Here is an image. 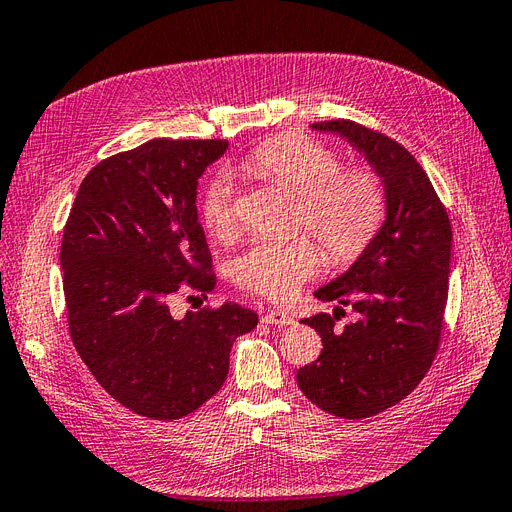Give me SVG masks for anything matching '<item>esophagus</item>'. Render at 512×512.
<instances>
[{"label":"esophagus","instance_id":"34e87169","mask_svg":"<svg viewBox=\"0 0 512 512\" xmlns=\"http://www.w3.org/2000/svg\"><path fill=\"white\" fill-rule=\"evenodd\" d=\"M262 322L265 324H275V327H288V324H292V316H288L286 312H282V309H271V312H267L265 316H262Z\"/></svg>","mask_w":512,"mask_h":512}]
</instances>
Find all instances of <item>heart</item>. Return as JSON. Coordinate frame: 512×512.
<instances>
[{
	"mask_svg": "<svg viewBox=\"0 0 512 512\" xmlns=\"http://www.w3.org/2000/svg\"><path fill=\"white\" fill-rule=\"evenodd\" d=\"M297 196L294 228L309 230L337 265L359 258L386 218L382 179L365 166H342L339 156L316 141L282 136L262 143L239 166ZM200 222L215 239L237 230L235 188L218 175L200 198ZM320 245L305 235L284 243L258 241L230 260L228 273L239 288L282 301L322 267Z\"/></svg>",
	"mask_w": 512,
	"mask_h": 512,
	"instance_id": "b5f03b06",
	"label": "heart"
}]
</instances>
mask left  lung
<instances>
[{
  "instance_id": "obj_1",
  "label": "left lung",
  "mask_w": 512,
  "mask_h": 512,
  "mask_svg": "<svg viewBox=\"0 0 512 512\" xmlns=\"http://www.w3.org/2000/svg\"><path fill=\"white\" fill-rule=\"evenodd\" d=\"M344 136L374 166L386 190V220L367 250L320 301L350 305L301 320L322 337L314 363L297 371L303 395L339 418H367L399 404L425 378L442 339L453 230L436 190L412 153L350 119L312 123Z\"/></svg>"
}]
</instances>
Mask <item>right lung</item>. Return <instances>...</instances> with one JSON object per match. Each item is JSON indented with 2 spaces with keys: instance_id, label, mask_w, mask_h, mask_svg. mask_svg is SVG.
Listing matches in <instances>:
<instances>
[{
  "instance_id": "add662e5",
  "label": "right lung",
  "mask_w": 512,
  "mask_h": 512,
  "mask_svg": "<svg viewBox=\"0 0 512 512\" xmlns=\"http://www.w3.org/2000/svg\"><path fill=\"white\" fill-rule=\"evenodd\" d=\"M226 141L153 138L96 164L61 239L68 327L102 389L128 410L175 421L222 389L254 309L224 303L173 318L168 297L207 294L215 273L196 188Z\"/></svg>"
}]
</instances>
